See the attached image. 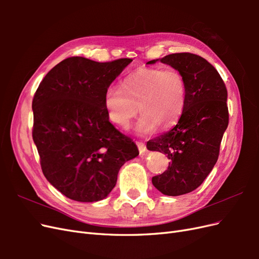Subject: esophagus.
Masks as SVG:
<instances>
[{
  "label": "esophagus",
  "instance_id": "esophagus-1",
  "mask_svg": "<svg viewBox=\"0 0 259 259\" xmlns=\"http://www.w3.org/2000/svg\"><path fill=\"white\" fill-rule=\"evenodd\" d=\"M137 147H138V150H139V154L140 155H144L145 152L147 151V148H146V145L142 142H137Z\"/></svg>",
  "mask_w": 259,
  "mask_h": 259
}]
</instances>
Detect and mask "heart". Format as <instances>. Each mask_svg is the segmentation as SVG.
Wrapping results in <instances>:
<instances>
[{
  "label": "heart",
  "instance_id": "b5f03b06",
  "mask_svg": "<svg viewBox=\"0 0 259 259\" xmlns=\"http://www.w3.org/2000/svg\"><path fill=\"white\" fill-rule=\"evenodd\" d=\"M186 104L187 83L174 69L139 68L124 77L120 89H108L104 97L108 120L123 130L128 128L139 109L143 115L136 130L140 134L173 127Z\"/></svg>",
  "mask_w": 259,
  "mask_h": 259
}]
</instances>
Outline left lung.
<instances>
[{
	"label": "left lung",
	"instance_id": "8db88e82",
	"mask_svg": "<svg viewBox=\"0 0 259 259\" xmlns=\"http://www.w3.org/2000/svg\"><path fill=\"white\" fill-rule=\"evenodd\" d=\"M159 60L182 73L187 83V104L176 126L147 143L148 150L170 160L163 174L152 177L153 186L176 197L197 189L217 162L229 122L227 89L217 70L198 55L170 54L147 64Z\"/></svg>",
	"mask_w": 259,
	"mask_h": 259
}]
</instances>
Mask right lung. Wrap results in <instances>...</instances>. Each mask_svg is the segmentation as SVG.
<instances>
[{
  "label": "right lung",
  "mask_w": 259,
  "mask_h": 259,
  "mask_svg": "<svg viewBox=\"0 0 259 259\" xmlns=\"http://www.w3.org/2000/svg\"><path fill=\"white\" fill-rule=\"evenodd\" d=\"M132 61L70 57L55 66L35 92L32 137L43 174L69 199L107 198L121 166L139 154L133 140L109 122L104 106L109 86Z\"/></svg>",
  "instance_id": "right-lung-1"
}]
</instances>
